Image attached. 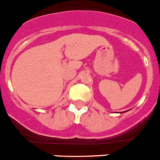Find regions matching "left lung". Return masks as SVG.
Instances as JSON below:
<instances>
[{
    "instance_id": "obj_1",
    "label": "left lung",
    "mask_w": 160,
    "mask_h": 160,
    "mask_svg": "<svg viewBox=\"0 0 160 160\" xmlns=\"http://www.w3.org/2000/svg\"><path fill=\"white\" fill-rule=\"evenodd\" d=\"M121 113H123V112H121Z\"/></svg>"
}]
</instances>
